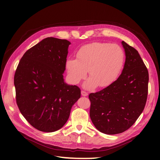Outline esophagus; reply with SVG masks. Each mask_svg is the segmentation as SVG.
Masks as SVG:
<instances>
[{"label": "esophagus", "instance_id": "esophagus-1", "mask_svg": "<svg viewBox=\"0 0 160 160\" xmlns=\"http://www.w3.org/2000/svg\"><path fill=\"white\" fill-rule=\"evenodd\" d=\"M81 95H82V96L85 97V96H87V95H88V93H87V92L85 91H81Z\"/></svg>", "mask_w": 160, "mask_h": 160}]
</instances>
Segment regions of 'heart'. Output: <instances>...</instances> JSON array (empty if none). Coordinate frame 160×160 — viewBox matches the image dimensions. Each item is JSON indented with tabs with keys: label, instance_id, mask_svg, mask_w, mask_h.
<instances>
[{
	"label": "heart",
	"instance_id": "1",
	"mask_svg": "<svg viewBox=\"0 0 160 160\" xmlns=\"http://www.w3.org/2000/svg\"><path fill=\"white\" fill-rule=\"evenodd\" d=\"M125 52L117 44L93 42L81 47L77 59L68 58L66 69L71 83H78L88 71L90 78L84 83L88 89L96 85L105 87L117 78L124 64Z\"/></svg>",
	"mask_w": 160,
	"mask_h": 160
}]
</instances>
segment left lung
<instances>
[{"label": "left lung", "instance_id": "1", "mask_svg": "<svg viewBox=\"0 0 160 160\" xmlns=\"http://www.w3.org/2000/svg\"><path fill=\"white\" fill-rule=\"evenodd\" d=\"M125 62L122 74L107 88L90 93V118L99 132L121 133L136 122L146 103L149 73L138 51L122 41Z\"/></svg>", "mask_w": 160, "mask_h": 160}]
</instances>
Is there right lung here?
Masks as SVG:
<instances>
[{
	"mask_svg": "<svg viewBox=\"0 0 160 160\" xmlns=\"http://www.w3.org/2000/svg\"><path fill=\"white\" fill-rule=\"evenodd\" d=\"M70 44L65 39L44 38L25 52L14 74L18 108L41 132L61 129L81 97L80 89L65 83L62 75Z\"/></svg>",
	"mask_w": 160,
	"mask_h": 160,
	"instance_id": "right-lung-1",
	"label": "right lung"
}]
</instances>
